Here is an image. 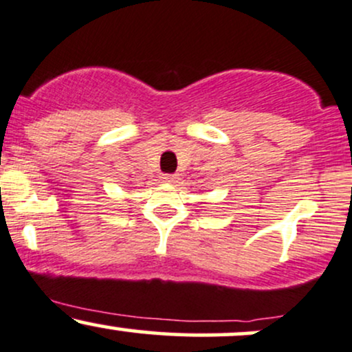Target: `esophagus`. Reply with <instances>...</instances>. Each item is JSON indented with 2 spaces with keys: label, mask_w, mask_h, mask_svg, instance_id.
<instances>
[{
  "label": "esophagus",
  "mask_w": 352,
  "mask_h": 352,
  "mask_svg": "<svg viewBox=\"0 0 352 352\" xmlns=\"http://www.w3.org/2000/svg\"><path fill=\"white\" fill-rule=\"evenodd\" d=\"M160 179H162L164 182H167V184H173V182H175L177 177L173 175V173H164V175L160 177Z\"/></svg>",
  "instance_id": "obj_1"
}]
</instances>
